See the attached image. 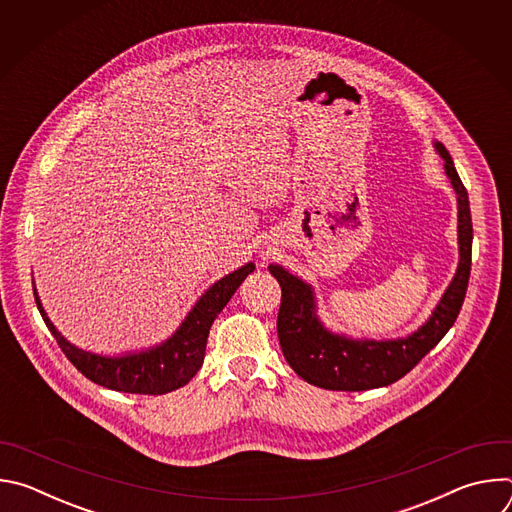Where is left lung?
I'll use <instances>...</instances> for the list:
<instances>
[{"label":"left lung","instance_id":"obj_1","mask_svg":"<svg viewBox=\"0 0 512 512\" xmlns=\"http://www.w3.org/2000/svg\"><path fill=\"white\" fill-rule=\"evenodd\" d=\"M458 200V269L431 316L411 334L375 340L332 332L318 316L314 287L285 267L269 271L281 285L277 336L289 367L310 385L330 391H367L405 377L454 326L466 298L472 265V216L468 192L444 143L433 141Z\"/></svg>","mask_w":512,"mask_h":512}]
</instances>
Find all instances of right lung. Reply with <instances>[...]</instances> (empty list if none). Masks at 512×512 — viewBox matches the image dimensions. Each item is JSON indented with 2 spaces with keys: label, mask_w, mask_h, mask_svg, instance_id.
I'll return each instance as SVG.
<instances>
[{
  "label": "right lung",
  "mask_w": 512,
  "mask_h": 512,
  "mask_svg": "<svg viewBox=\"0 0 512 512\" xmlns=\"http://www.w3.org/2000/svg\"><path fill=\"white\" fill-rule=\"evenodd\" d=\"M253 269L255 263L249 261L243 267L235 269L233 273L214 281L196 300V304L186 314L176 332L168 336L164 342L117 356L83 350L68 342L50 322L38 298L36 287L34 296L42 320L56 338L58 346L87 379L119 393L164 395L184 387L198 373L204 362L206 338L214 318L223 312L237 287Z\"/></svg>",
  "instance_id": "obj_1"
}]
</instances>
